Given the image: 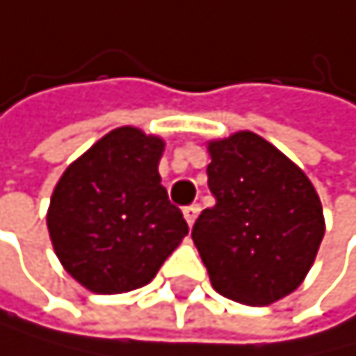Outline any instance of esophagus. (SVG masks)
I'll return each instance as SVG.
<instances>
[{"label":"esophagus","mask_w":356,"mask_h":356,"mask_svg":"<svg viewBox=\"0 0 356 356\" xmlns=\"http://www.w3.org/2000/svg\"><path fill=\"white\" fill-rule=\"evenodd\" d=\"M182 213H185V220L189 222V227H191V225L196 222V218H198L200 207H198V205H187L185 209H182Z\"/></svg>","instance_id":"34e87169"}]
</instances>
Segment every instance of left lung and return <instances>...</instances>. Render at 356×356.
<instances>
[{"label": "left lung", "instance_id": "1", "mask_svg": "<svg viewBox=\"0 0 356 356\" xmlns=\"http://www.w3.org/2000/svg\"><path fill=\"white\" fill-rule=\"evenodd\" d=\"M207 185L191 238L213 290L245 305H270L294 292L323 238L312 182L261 136L241 131L209 145Z\"/></svg>", "mask_w": 356, "mask_h": 356}]
</instances>
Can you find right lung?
Wrapping results in <instances>:
<instances>
[{
  "label": "right lung",
  "instance_id": "1",
  "mask_svg": "<svg viewBox=\"0 0 356 356\" xmlns=\"http://www.w3.org/2000/svg\"><path fill=\"white\" fill-rule=\"evenodd\" d=\"M163 140L120 127L64 171L49 209L55 254L97 294L147 285L187 236V220L160 185Z\"/></svg>",
  "mask_w": 356,
  "mask_h": 356
}]
</instances>
